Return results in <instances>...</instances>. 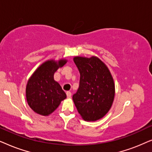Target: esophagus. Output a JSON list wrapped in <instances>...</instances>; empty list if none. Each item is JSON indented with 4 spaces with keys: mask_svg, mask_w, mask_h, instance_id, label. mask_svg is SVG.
Listing matches in <instances>:
<instances>
[{
    "mask_svg": "<svg viewBox=\"0 0 152 152\" xmlns=\"http://www.w3.org/2000/svg\"><path fill=\"white\" fill-rule=\"evenodd\" d=\"M66 96H67V98H70V97L72 96V92H69V91L66 92Z\"/></svg>",
    "mask_w": 152,
    "mask_h": 152,
    "instance_id": "34e87169",
    "label": "esophagus"
}]
</instances>
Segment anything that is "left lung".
<instances>
[{
  "mask_svg": "<svg viewBox=\"0 0 152 152\" xmlns=\"http://www.w3.org/2000/svg\"><path fill=\"white\" fill-rule=\"evenodd\" d=\"M80 72L79 88L73 101L84 120L94 122L102 118L112 106L115 86L110 72L96 57H75Z\"/></svg>",
  "mask_w": 152,
  "mask_h": 152,
  "instance_id": "left-lung-1",
  "label": "left lung"
}]
</instances>
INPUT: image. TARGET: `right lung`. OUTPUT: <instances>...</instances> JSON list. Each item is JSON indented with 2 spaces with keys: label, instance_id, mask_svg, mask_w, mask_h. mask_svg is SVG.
I'll return each instance as SVG.
<instances>
[{
  "label": "right lung",
  "instance_id": "right-lung-1",
  "mask_svg": "<svg viewBox=\"0 0 152 152\" xmlns=\"http://www.w3.org/2000/svg\"><path fill=\"white\" fill-rule=\"evenodd\" d=\"M66 60L58 62L48 60L34 72L26 86V99L34 112L44 116L50 115L66 99L61 86L54 80L53 76L59 67L66 64Z\"/></svg>",
  "mask_w": 152,
  "mask_h": 152
}]
</instances>
